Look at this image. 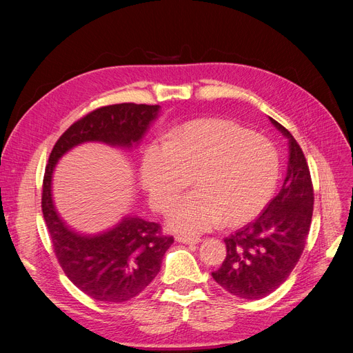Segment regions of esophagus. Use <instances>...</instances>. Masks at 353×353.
Listing matches in <instances>:
<instances>
[{"mask_svg": "<svg viewBox=\"0 0 353 353\" xmlns=\"http://www.w3.org/2000/svg\"><path fill=\"white\" fill-rule=\"evenodd\" d=\"M176 240L180 243H186V245H197L201 242L200 237H192V236H176Z\"/></svg>", "mask_w": 353, "mask_h": 353, "instance_id": "esophagus-1", "label": "esophagus"}]
</instances>
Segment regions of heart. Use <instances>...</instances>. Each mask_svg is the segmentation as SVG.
<instances>
[{
	"instance_id": "obj_1",
	"label": "heart",
	"mask_w": 353,
	"mask_h": 353,
	"mask_svg": "<svg viewBox=\"0 0 353 353\" xmlns=\"http://www.w3.org/2000/svg\"><path fill=\"white\" fill-rule=\"evenodd\" d=\"M193 177L197 190L172 209L169 226L186 234L208 232L221 221L240 226L273 197L281 154L269 139L229 120L189 123L167 143L145 148L141 179L157 212L169 210Z\"/></svg>"
}]
</instances>
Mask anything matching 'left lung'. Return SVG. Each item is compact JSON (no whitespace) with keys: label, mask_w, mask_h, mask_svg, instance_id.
<instances>
[{"label":"left lung","mask_w":353,"mask_h":353,"mask_svg":"<svg viewBox=\"0 0 353 353\" xmlns=\"http://www.w3.org/2000/svg\"><path fill=\"white\" fill-rule=\"evenodd\" d=\"M272 123L289 139L283 186L253 221L225 239L226 257L213 279L240 299H261L279 288L298 265L310 230L313 184L301 145L281 123Z\"/></svg>","instance_id":"left-lung-1"}]
</instances>
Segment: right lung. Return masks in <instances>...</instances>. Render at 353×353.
Listing matches in <instances>:
<instances>
[{
	"label": "right lung",
	"mask_w": 353,
	"mask_h": 353,
	"mask_svg": "<svg viewBox=\"0 0 353 353\" xmlns=\"http://www.w3.org/2000/svg\"><path fill=\"white\" fill-rule=\"evenodd\" d=\"M159 108L121 103L90 111L60 136L46 167L41 209L55 257L68 279L99 302L121 303L140 294L160 272L163 256L174 239L163 234L159 223L130 216L99 236L71 232L57 216L51 200L54 165L71 147L84 141L132 145L143 137Z\"/></svg>",
	"instance_id": "1"
}]
</instances>
